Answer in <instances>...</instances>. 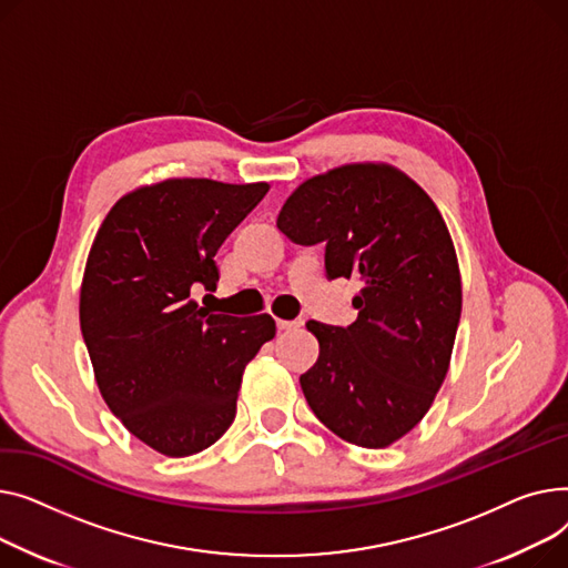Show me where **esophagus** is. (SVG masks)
<instances>
[{
	"mask_svg": "<svg viewBox=\"0 0 568 568\" xmlns=\"http://www.w3.org/2000/svg\"><path fill=\"white\" fill-rule=\"evenodd\" d=\"M300 325H303V321H282V318H277L280 329H291V327H300Z\"/></svg>",
	"mask_w": 568,
	"mask_h": 568,
	"instance_id": "34e87169",
	"label": "esophagus"
}]
</instances>
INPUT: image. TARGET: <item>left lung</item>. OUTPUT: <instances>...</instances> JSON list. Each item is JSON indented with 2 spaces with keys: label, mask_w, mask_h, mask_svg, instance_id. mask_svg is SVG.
I'll return each mask as SVG.
<instances>
[{
  "label": "left lung",
  "mask_w": 568,
  "mask_h": 568,
  "mask_svg": "<svg viewBox=\"0 0 568 568\" xmlns=\"http://www.w3.org/2000/svg\"><path fill=\"white\" fill-rule=\"evenodd\" d=\"M277 226L325 245L327 280L355 277L357 321H310L321 353L300 387L314 415L359 447H387L430 408L460 318V275L430 196L389 164H346L300 185Z\"/></svg>",
  "instance_id": "left-lung-1"
}]
</instances>
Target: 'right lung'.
Here are the masks:
<instances>
[{"mask_svg":"<svg viewBox=\"0 0 568 568\" xmlns=\"http://www.w3.org/2000/svg\"><path fill=\"white\" fill-rule=\"evenodd\" d=\"M268 192L172 179L125 194L91 245L80 325L95 383L123 426L164 456L211 447L236 417L247 362L275 337L268 314H211L215 254Z\"/></svg>","mask_w":568,"mask_h":568,"instance_id":"right-lung-1","label":"right lung"}]
</instances>
